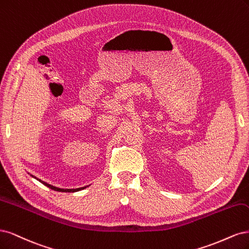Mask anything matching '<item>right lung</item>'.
Here are the masks:
<instances>
[{
	"mask_svg": "<svg viewBox=\"0 0 249 249\" xmlns=\"http://www.w3.org/2000/svg\"><path fill=\"white\" fill-rule=\"evenodd\" d=\"M30 176H32V177L35 178L36 180H38L40 183H42L43 185L47 186V187L51 188V189H53V190H55V191H61V192H76V191L83 190V189H85V188H87V187H88V186H84V187H79V188H73V189H64V188H59V187H55V186H53V185H51V184H49V183H46V182H44V181H42V180H40V179L36 178L35 176H33V175H30ZM89 186H90V185H89Z\"/></svg>",
	"mask_w": 249,
	"mask_h": 249,
	"instance_id": "1",
	"label": "right lung"
}]
</instances>
